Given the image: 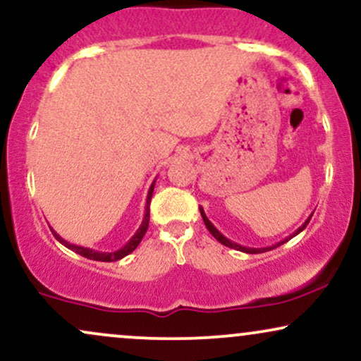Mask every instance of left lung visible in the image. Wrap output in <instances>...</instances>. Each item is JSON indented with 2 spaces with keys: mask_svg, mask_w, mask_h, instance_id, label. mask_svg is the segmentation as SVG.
<instances>
[{
  "mask_svg": "<svg viewBox=\"0 0 361 361\" xmlns=\"http://www.w3.org/2000/svg\"><path fill=\"white\" fill-rule=\"evenodd\" d=\"M200 214H202V219H203V222H205V225H207V228H208V232L212 233V235H214L216 240L220 242V244H224V245H227V247H230V249H235V250H240V252H245V254H260V252H267V250H272V249H276V247H279V245H282V244H286V242L288 240H290V238L293 237H296L299 232H302V230L306 228V225L310 224V220H311V216H312V214L307 216L306 219V222L301 225V227H299L296 232H293L290 233V235H288L286 238H282L281 242H277V244H274V245H269V247H245V245H240V244H237V242H232V240H228L227 237L225 235H222V233L219 232V230H216V227L214 224L210 222V220H208V216L205 215V212H203V208L200 207Z\"/></svg>",
  "mask_w": 361,
  "mask_h": 361,
  "instance_id": "1",
  "label": "left lung"
}]
</instances>
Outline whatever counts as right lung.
<instances>
[{
  "label": "right lung",
  "instance_id": "1",
  "mask_svg": "<svg viewBox=\"0 0 361 361\" xmlns=\"http://www.w3.org/2000/svg\"><path fill=\"white\" fill-rule=\"evenodd\" d=\"M154 183H156V180L153 181V183H151L149 192H147L146 207H145V216H142L141 225H139V228L136 230V232H134V235L129 238V240L126 242V244L121 247V249H117L114 252L94 250V249H89V247H82V245L71 244V242H67V240H65V238L60 237L54 228H51V232H54L55 238L60 242V244L67 247V249L77 252V254L82 255V257L90 259V260H99V262H116V260L123 259V257H126V255L131 254V252L139 245V242L142 240V237H145V233H146V230H147V225H149V203H151V197H153V192H154Z\"/></svg>",
  "mask_w": 361,
  "mask_h": 361
}]
</instances>
